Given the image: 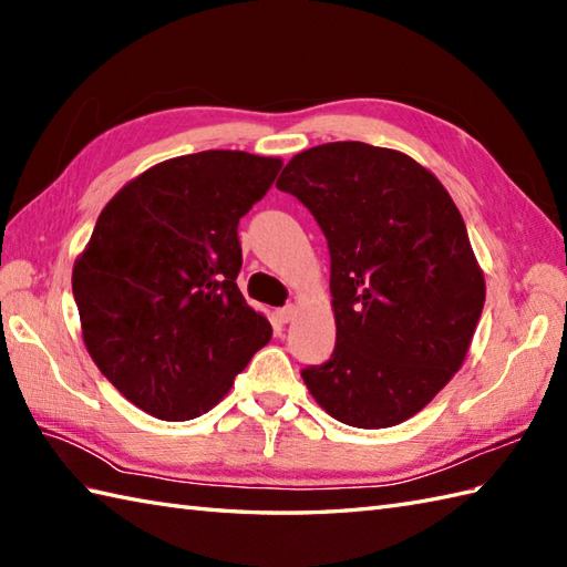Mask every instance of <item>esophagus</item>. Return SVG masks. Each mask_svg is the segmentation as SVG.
I'll return each mask as SVG.
<instances>
[{
  "mask_svg": "<svg viewBox=\"0 0 567 567\" xmlns=\"http://www.w3.org/2000/svg\"><path fill=\"white\" fill-rule=\"evenodd\" d=\"M295 315H297V307H282V309H277V321L280 323H290L292 319H295Z\"/></svg>",
  "mask_w": 567,
  "mask_h": 567,
  "instance_id": "obj_1",
  "label": "esophagus"
}]
</instances>
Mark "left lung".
<instances>
[{"mask_svg":"<svg viewBox=\"0 0 567 567\" xmlns=\"http://www.w3.org/2000/svg\"><path fill=\"white\" fill-rule=\"evenodd\" d=\"M277 189L315 214L331 252L336 348L302 380L358 429L419 414L461 370L485 275L449 189L392 148L336 141L297 153Z\"/></svg>","mask_w":567,"mask_h":567,"instance_id":"8db88e82","label":"left lung"}]
</instances>
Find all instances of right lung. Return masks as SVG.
<instances>
[{
    "instance_id": "obj_1",
    "label": "right lung",
    "mask_w": 567,
    "mask_h": 567,
    "mask_svg": "<svg viewBox=\"0 0 567 567\" xmlns=\"http://www.w3.org/2000/svg\"><path fill=\"white\" fill-rule=\"evenodd\" d=\"M280 167V158L246 151L179 155L131 179L102 209L72 268L82 341L146 414H207L270 341V321L236 285V228Z\"/></svg>"
}]
</instances>
